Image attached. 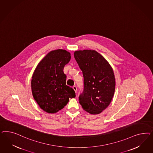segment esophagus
<instances>
[{
	"label": "esophagus",
	"mask_w": 153,
	"mask_h": 153,
	"mask_svg": "<svg viewBox=\"0 0 153 153\" xmlns=\"http://www.w3.org/2000/svg\"><path fill=\"white\" fill-rule=\"evenodd\" d=\"M73 88H74L75 93H77V86H76V85H74V86L73 87Z\"/></svg>",
	"instance_id": "esophagus-1"
}]
</instances>
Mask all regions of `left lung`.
I'll return each instance as SVG.
<instances>
[{
    "label": "left lung",
    "mask_w": 153,
    "mask_h": 153,
    "mask_svg": "<svg viewBox=\"0 0 153 153\" xmlns=\"http://www.w3.org/2000/svg\"><path fill=\"white\" fill-rule=\"evenodd\" d=\"M74 56L83 76V90L79 96V102L85 111L99 114L108 107L114 94L113 69L106 59L94 50L76 51Z\"/></svg>",
    "instance_id": "1"
}]
</instances>
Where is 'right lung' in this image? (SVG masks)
I'll return each instance as SVG.
<instances>
[{"instance_id": "right-lung-1", "label": "right lung", "mask_w": 153, "mask_h": 153, "mask_svg": "<svg viewBox=\"0 0 153 153\" xmlns=\"http://www.w3.org/2000/svg\"><path fill=\"white\" fill-rule=\"evenodd\" d=\"M71 59V54L63 49L50 51L35 70L31 79L33 97L39 107L49 113L63 109L75 97L74 90L66 85L65 65Z\"/></svg>"}]
</instances>
